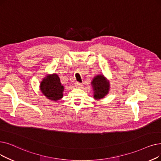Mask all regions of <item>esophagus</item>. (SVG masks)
Listing matches in <instances>:
<instances>
[{"mask_svg": "<svg viewBox=\"0 0 161 161\" xmlns=\"http://www.w3.org/2000/svg\"><path fill=\"white\" fill-rule=\"evenodd\" d=\"M75 87H77V88H81V86H82V83H79V82H76V83H75Z\"/></svg>", "mask_w": 161, "mask_h": 161, "instance_id": "34e87169", "label": "esophagus"}]
</instances>
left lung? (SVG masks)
<instances>
[{"instance_id":"8db88e82","label":"left lung","mask_w":161,"mask_h":161,"mask_svg":"<svg viewBox=\"0 0 161 161\" xmlns=\"http://www.w3.org/2000/svg\"><path fill=\"white\" fill-rule=\"evenodd\" d=\"M91 84L93 91V98L96 100L103 99L109 92L110 82L103 74L95 76Z\"/></svg>"}]
</instances>
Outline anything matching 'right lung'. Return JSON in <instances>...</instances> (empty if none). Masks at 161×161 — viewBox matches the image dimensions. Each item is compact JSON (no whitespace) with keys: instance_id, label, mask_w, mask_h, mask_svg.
Instances as JSON below:
<instances>
[{"instance_id":"add662e5","label":"right lung","mask_w":161,"mask_h":161,"mask_svg":"<svg viewBox=\"0 0 161 161\" xmlns=\"http://www.w3.org/2000/svg\"><path fill=\"white\" fill-rule=\"evenodd\" d=\"M40 90L47 99L58 101L63 97L64 86L57 74H47L40 83Z\"/></svg>"}]
</instances>
